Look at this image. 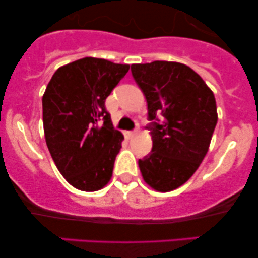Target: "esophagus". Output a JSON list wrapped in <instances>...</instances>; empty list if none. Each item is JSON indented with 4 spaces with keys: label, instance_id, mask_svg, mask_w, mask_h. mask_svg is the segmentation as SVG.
Returning <instances> with one entry per match:
<instances>
[{
    "label": "esophagus",
    "instance_id": "esophagus-1",
    "mask_svg": "<svg viewBox=\"0 0 258 258\" xmlns=\"http://www.w3.org/2000/svg\"><path fill=\"white\" fill-rule=\"evenodd\" d=\"M135 135H136V131H126V132H125V137H126L127 139L132 138Z\"/></svg>",
    "mask_w": 258,
    "mask_h": 258
}]
</instances>
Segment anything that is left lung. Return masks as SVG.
Listing matches in <instances>:
<instances>
[{
  "label": "left lung",
  "mask_w": 258,
  "mask_h": 258,
  "mask_svg": "<svg viewBox=\"0 0 258 258\" xmlns=\"http://www.w3.org/2000/svg\"><path fill=\"white\" fill-rule=\"evenodd\" d=\"M131 72L147 99L153 139L139 170L146 183L166 193L184 184L205 158L217 123L215 96L193 69L176 61L132 64Z\"/></svg>",
  "instance_id": "left-lung-1"
}]
</instances>
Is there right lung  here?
Instances as JSON below:
<instances>
[{
    "label": "right lung",
    "instance_id": "1",
    "mask_svg": "<svg viewBox=\"0 0 258 258\" xmlns=\"http://www.w3.org/2000/svg\"><path fill=\"white\" fill-rule=\"evenodd\" d=\"M130 69L86 57L53 74L42 97L43 130L55 166L76 189L96 191L111 178L123 141L105 99Z\"/></svg>",
    "mask_w": 258,
    "mask_h": 258
}]
</instances>
